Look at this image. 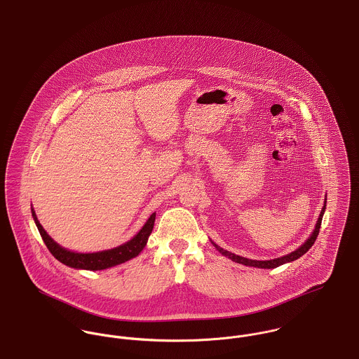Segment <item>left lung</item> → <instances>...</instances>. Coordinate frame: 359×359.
I'll use <instances>...</instances> for the list:
<instances>
[{"mask_svg":"<svg viewBox=\"0 0 359 359\" xmlns=\"http://www.w3.org/2000/svg\"><path fill=\"white\" fill-rule=\"evenodd\" d=\"M325 203H324V208H323V210H321V213H320V217H318V221H317V224H316V228H314V231H313V233L310 235V238L304 242V245L301 246L299 248H297L295 251H292V252H290V254H287V255H284V257H280V258H275V259H269V261H257V259H248V258H245V257H241V255H236V254H233V252H231V251H226V250H224V248H221L219 245H216V243H213V246L217 248L219 251H220L222 255H225V257H228L229 259H232L233 262H238V264H243V265H246V266H254V268H262V269H273V268H277V266H280V265H283V264H287V262H291V261H295V259H298L299 257H302L306 251H309V248H311L313 245H314V242H316V239H317V236H318V232H320V226H321V221H323V216H324V212H325Z\"/></svg>","mask_w":359,"mask_h":359,"instance_id":"1","label":"left lung"}]
</instances>
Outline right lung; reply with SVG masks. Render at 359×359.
Masks as SVG:
<instances>
[{
	"mask_svg": "<svg viewBox=\"0 0 359 359\" xmlns=\"http://www.w3.org/2000/svg\"><path fill=\"white\" fill-rule=\"evenodd\" d=\"M31 213H32L34 221L38 226V231H39L46 248H49V251L53 254L55 259H58L61 264H64L67 266H71L75 269H86V271L108 269V268L116 266L118 264H123L131 258H135L146 246L147 239L153 231L154 221H156V213H153L149 217V220L146 221V224L142 226V229L139 231L138 233L131 241H128L127 243H124L118 248L104 250V251H98V252L83 254V252H75V251L67 250V248L57 245L55 241L46 233L43 226L39 224L34 209H31Z\"/></svg>",
	"mask_w": 359,
	"mask_h": 359,
	"instance_id": "1",
	"label": "right lung"
}]
</instances>
